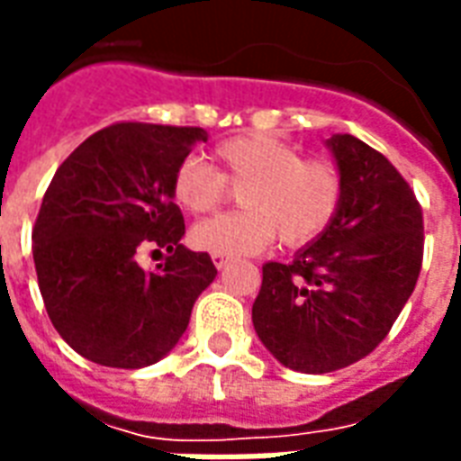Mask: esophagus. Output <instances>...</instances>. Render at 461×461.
<instances>
[{
    "label": "esophagus",
    "mask_w": 461,
    "mask_h": 461,
    "mask_svg": "<svg viewBox=\"0 0 461 461\" xmlns=\"http://www.w3.org/2000/svg\"><path fill=\"white\" fill-rule=\"evenodd\" d=\"M212 264L217 268H224V266L230 264V257H221V254H212Z\"/></svg>",
    "instance_id": "obj_1"
}]
</instances>
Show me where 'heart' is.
Listing matches in <instances>:
<instances>
[{"label":"heart","mask_w":461,"mask_h":461,"mask_svg":"<svg viewBox=\"0 0 461 461\" xmlns=\"http://www.w3.org/2000/svg\"><path fill=\"white\" fill-rule=\"evenodd\" d=\"M217 168L185 158L170 195L193 214L217 210L230 185L240 187V212L220 214L193 227L190 241L221 257L258 254L281 237L285 247H303L332 224L344 200V178L337 163L303 158L295 144L281 136L249 131L214 146Z\"/></svg>","instance_id":"heart-1"}]
</instances>
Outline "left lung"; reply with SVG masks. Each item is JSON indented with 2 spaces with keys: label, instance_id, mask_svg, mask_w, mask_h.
Segmentation results:
<instances>
[{
  "label": "left lung",
  "instance_id": "obj_1",
  "mask_svg": "<svg viewBox=\"0 0 461 461\" xmlns=\"http://www.w3.org/2000/svg\"><path fill=\"white\" fill-rule=\"evenodd\" d=\"M332 149L344 178L339 212L293 261L264 264L251 320L283 366L330 374L386 339L422 266V207L384 153L352 134Z\"/></svg>",
  "mask_w": 461,
  "mask_h": 461
}]
</instances>
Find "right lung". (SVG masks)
<instances>
[{
  "instance_id": "add662e5",
  "label": "right lung",
  "mask_w": 461,
  "mask_h": 461,
  "mask_svg": "<svg viewBox=\"0 0 461 461\" xmlns=\"http://www.w3.org/2000/svg\"><path fill=\"white\" fill-rule=\"evenodd\" d=\"M200 126L117 122L60 163L31 231L50 322L75 352L100 366L141 369L178 344L197 295L217 268L180 244L185 221L170 180ZM167 251L153 272L135 257Z\"/></svg>"
}]
</instances>
